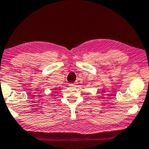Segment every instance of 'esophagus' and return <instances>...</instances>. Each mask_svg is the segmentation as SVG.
<instances>
[{"label": "esophagus", "mask_w": 149, "mask_h": 149, "mask_svg": "<svg viewBox=\"0 0 149 149\" xmlns=\"http://www.w3.org/2000/svg\"><path fill=\"white\" fill-rule=\"evenodd\" d=\"M69 86H75V83H69Z\"/></svg>", "instance_id": "obj_1"}]
</instances>
